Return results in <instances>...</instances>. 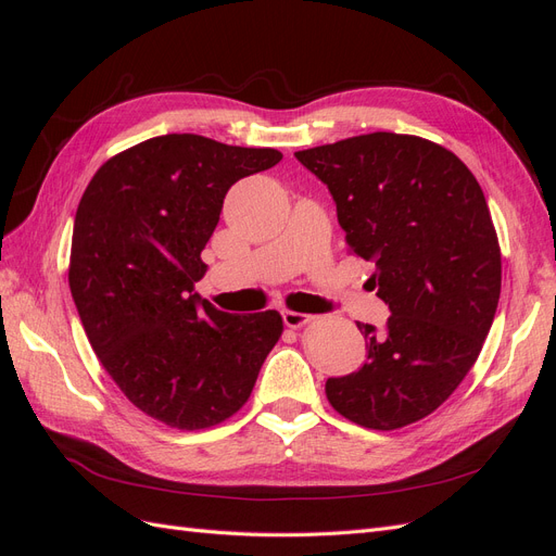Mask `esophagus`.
<instances>
[{"label": "esophagus", "mask_w": 556, "mask_h": 556, "mask_svg": "<svg viewBox=\"0 0 556 556\" xmlns=\"http://www.w3.org/2000/svg\"><path fill=\"white\" fill-rule=\"evenodd\" d=\"M280 315H282V323H285V327H290V329H299V327H304V325H308L311 319H313V315H306V313H296V311H282Z\"/></svg>", "instance_id": "1"}]
</instances>
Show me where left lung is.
Instances as JSON below:
<instances>
[{
    "label": "left lung",
    "instance_id": "left-lung-1",
    "mask_svg": "<svg viewBox=\"0 0 556 556\" xmlns=\"http://www.w3.org/2000/svg\"><path fill=\"white\" fill-rule=\"evenodd\" d=\"M323 180L345 243L374 262L387 325L357 323L366 362L329 378L327 399L350 422L392 431L431 415L476 364L501 294V250L468 166L410 134L374 131L299 150Z\"/></svg>",
    "mask_w": 556,
    "mask_h": 556
}]
</instances>
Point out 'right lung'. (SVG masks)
<instances>
[{"label": "right lung", "mask_w": 556, "mask_h": 556, "mask_svg": "<svg viewBox=\"0 0 556 556\" xmlns=\"http://www.w3.org/2000/svg\"><path fill=\"white\" fill-rule=\"evenodd\" d=\"M274 148L164 134L99 166L74 220L70 288L94 355L146 415L208 429L243 408L282 333L278 311L231 315L194 292L233 182Z\"/></svg>", "instance_id": "obj_1"}]
</instances>
